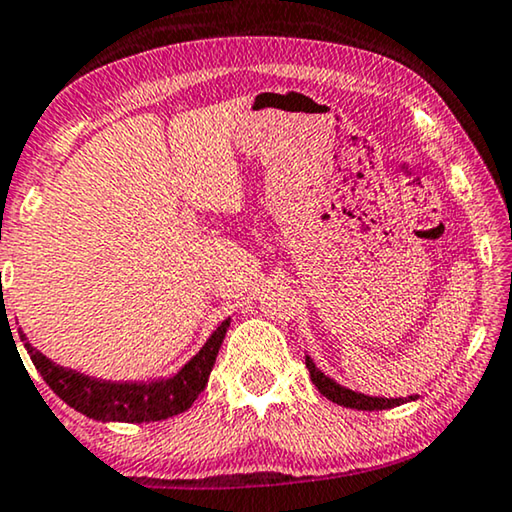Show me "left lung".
I'll use <instances>...</instances> for the list:
<instances>
[{
  "label": "left lung",
  "mask_w": 512,
  "mask_h": 512,
  "mask_svg": "<svg viewBox=\"0 0 512 512\" xmlns=\"http://www.w3.org/2000/svg\"><path fill=\"white\" fill-rule=\"evenodd\" d=\"M305 363H307V370H310V377H312L314 387H317L321 394L328 398V401H333V403H338V405H345V408H352V410H389V408H396V405L415 401V398H417V396H408V398H377V396L359 394V391L340 387L338 382H333L331 377H326L317 366H314L310 356H305Z\"/></svg>",
  "instance_id": "left-lung-1"
}]
</instances>
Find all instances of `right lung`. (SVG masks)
<instances>
[{"mask_svg": "<svg viewBox=\"0 0 512 512\" xmlns=\"http://www.w3.org/2000/svg\"><path fill=\"white\" fill-rule=\"evenodd\" d=\"M230 319L212 333L205 347L179 370L170 380L137 384V382H102L93 377L55 366L51 359L37 352L23 333L20 340L25 342L27 354L39 370L48 387L65 401L69 408L83 412L86 417L100 419V422H160L179 412L188 410L207 387L209 373H212L216 354Z\"/></svg>", "mask_w": 512, "mask_h": 512, "instance_id": "1", "label": "right lung"}]
</instances>
